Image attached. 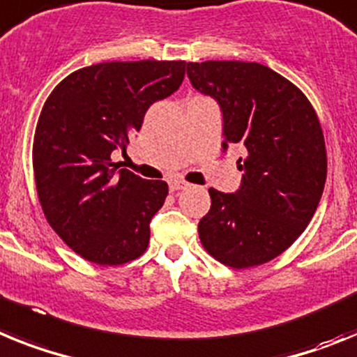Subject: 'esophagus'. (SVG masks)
<instances>
[{
	"instance_id": "obj_1",
	"label": "esophagus",
	"mask_w": 357,
	"mask_h": 357,
	"mask_svg": "<svg viewBox=\"0 0 357 357\" xmlns=\"http://www.w3.org/2000/svg\"><path fill=\"white\" fill-rule=\"evenodd\" d=\"M188 185L185 181H181V179H170L169 181V188L170 192H178V190H183V188H187Z\"/></svg>"
}]
</instances>
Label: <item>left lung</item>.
<instances>
[{"label":"left lung","mask_w":357,"mask_h":357,"mask_svg":"<svg viewBox=\"0 0 357 357\" xmlns=\"http://www.w3.org/2000/svg\"><path fill=\"white\" fill-rule=\"evenodd\" d=\"M187 75L222 113V149L237 144L246 158L234 194L210 188L199 221L204 250L235 269L253 268L286 252L314 215L327 178L320 120L293 82L259 63H188Z\"/></svg>","instance_id":"8db88e82"}]
</instances>
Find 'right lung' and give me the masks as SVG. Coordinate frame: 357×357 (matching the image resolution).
Returning a JSON list of instances; mask_svg holds the SVG:
<instances>
[{"instance_id":"add662e5","label":"right lung","mask_w":357,"mask_h":357,"mask_svg":"<svg viewBox=\"0 0 357 357\" xmlns=\"http://www.w3.org/2000/svg\"><path fill=\"white\" fill-rule=\"evenodd\" d=\"M185 61L100 63L50 93L33 136V174L46 221L82 259L119 266L147 250L151 219L169 194L113 163L147 109L178 91Z\"/></svg>"}]
</instances>
